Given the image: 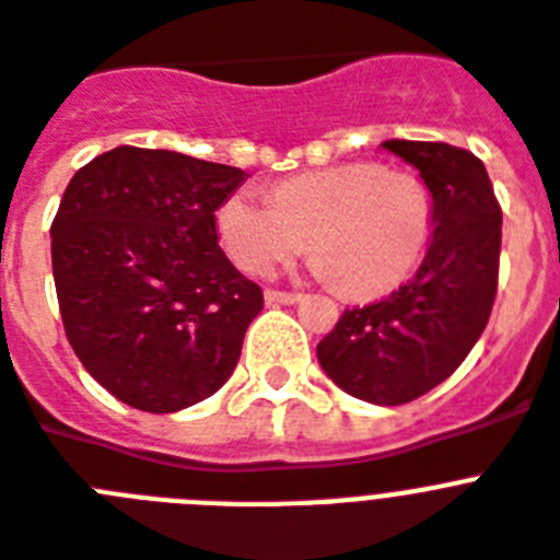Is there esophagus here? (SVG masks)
Here are the masks:
<instances>
[{
  "mask_svg": "<svg viewBox=\"0 0 560 560\" xmlns=\"http://www.w3.org/2000/svg\"><path fill=\"white\" fill-rule=\"evenodd\" d=\"M265 302L267 304H295V302H302V295L281 293V290H265Z\"/></svg>",
  "mask_w": 560,
  "mask_h": 560,
  "instance_id": "34e87169",
  "label": "esophagus"
}]
</instances>
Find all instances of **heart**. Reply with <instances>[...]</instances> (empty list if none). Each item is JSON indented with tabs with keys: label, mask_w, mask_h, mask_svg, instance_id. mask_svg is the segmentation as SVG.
Here are the masks:
<instances>
[{
	"label": "heart",
	"mask_w": 560,
	"mask_h": 560,
	"mask_svg": "<svg viewBox=\"0 0 560 560\" xmlns=\"http://www.w3.org/2000/svg\"><path fill=\"white\" fill-rule=\"evenodd\" d=\"M233 265L267 276L310 244V270L352 299L387 293L418 267L432 230V196L416 173L347 162L272 187L233 190L215 210Z\"/></svg>",
	"instance_id": "1"
}]
</instances>
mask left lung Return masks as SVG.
Returning <instances> with one entry per match:
<instances>
[{
    "instance_id": "obj_1",
    "label": "left lung",
    "mask_w": 560,
    "mask_h": 560,
    "mask_svg": "<svg viewBox=\"0 0 560 560\" xmlns=\"http://www.w3.org/2000/svg\"><path fill=\"white\" fill-rule=\"evenodd\" d=\"M432 196V238L407 284L345 310L316 347L318 364L352 398L398 407L439 387L476 347L498 288L501 208L481 159L444 142L389 139Z\"/></svg>"
}]
</instances>
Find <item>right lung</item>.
<instances>
[{
	"mask_svg": "<svg viewBox=\"0 0 560 560\" xmlns=\"http://www.w3.org/2000/svg\"><path fill=\"white\" fill-rule=\"evenodd\" d=\"M244 178L128 144L70 178L50 228L65 332L84 370L136 410H185L236 370L265 295L219 247L215 210Z\"/></svg>",
	"mask_w": 560,
	"mask_h": 560,
	"instance_id": "add662e5",
	"label": "right lung"
}]
</instances>
